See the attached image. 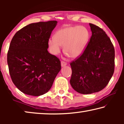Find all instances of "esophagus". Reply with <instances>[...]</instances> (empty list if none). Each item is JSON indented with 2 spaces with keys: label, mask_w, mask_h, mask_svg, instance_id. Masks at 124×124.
<instances>
[{
  "label": "esophagus",
  "mask_w": 124,
  "mask_h": 124,
  "mask_svg": "<svg viewBox=\"0 0 124 124\" xmlns=\"http://www.w3.org/2000/svg\"><path fill=\"white\" fill-rule=\"evenodd\" d=\"M61 64L62 67H64L65 66H66V65H67V63L66 62H64V61H61Z\"/></svg>",
  "instance_id": "1"
}]
</instances>
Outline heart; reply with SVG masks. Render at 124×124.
I'll return each mask as SVG.
<instances>
[{
    "label": "heart",
    "instance_id": "heart-1",
    "mask_svg": "<svg viewBox=\"0 0 124 124\" xmlns=\"http://www.w3.org/2000/svg\"><path fill=\"white\" fill-rule=\"evenodd\" d=\"M54 38L48 41L51 53L58 54L63 46L64 53L75 58L82 54L89 43L90 33L83 26L66 27L60 29L54 35Z\"/></svg>",
    "mask_w": 124,
    "mask_h": 124
}]
</instances>
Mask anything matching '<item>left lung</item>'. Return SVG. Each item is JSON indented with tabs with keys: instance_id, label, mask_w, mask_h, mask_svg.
Here are the masks:
<instances>
[{
	"instance_id": "8db88e82",
	"label": "left lung",
	"mask_w": 124,
	"mask_h": 124,
	"mask_svg": "<svg viewBox=\"0 0 124 124\" xmlns=\"http://www.w3.org/2000/svg\"><path fill=\"white\" fill-rule=\"evenodd\" d=\"M92 35L84 51L70 63V85L77 92L91 94L100 91L112 77L115 66V50L106 32L89 24Z\"/></svg>"
}]
</instances>
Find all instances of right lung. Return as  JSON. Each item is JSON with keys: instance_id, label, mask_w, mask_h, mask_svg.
<instances>
[{"instance_id": "obj_1", "label": "right lung", "mask_w": 124, "mask_h": 124, "mask_svg": "<svg viewBox=\"0 0 124 124\" xmlns=\"http://www.w3.org/2000/svg\"><path fill=\"white\" fill-rule=\"evenodd\" d=\"M57 23L50 21L29 24L12 38L8 64L12 82L23 93L33 96L46 93L61 69L60 60L47 51Z\"/></svg>"}]
</instances>
